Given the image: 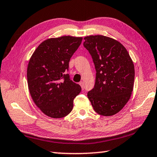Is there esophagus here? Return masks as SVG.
Returning a JSON list of instances; mask_svg holds the SVG:
<instances>
[{"label":"esophagus","instance_id":"obj_1","mask_svg":"<svg viewBox=\"0 0 157 157\" xmlns=\"http://www.w3.org/2000/svg\"><path fill=\"white\" fill-rule=\"evenodd\" d=\"M79 85H80V86H81V87H82V89H84V82H82V81H81L80 82H79Z\"/></svg>","mask_w":157,"mask_h":157}]
</instances>
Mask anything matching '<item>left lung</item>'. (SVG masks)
Returning a JSON list of instances; mask_svg holds the SVG:
<instances>
[{
    "instance_id": "8db88e82",
    "label": "left lung",
    "mask_w": 157,
    "mask_h": 157,
    "mask_svg": "<svg viewBox=\"0 0 157 157\" xmlns=\"http://www.w3.org/2000/svg\"><path fill=\"white\" fill-rule=\"evenodd\" d=\"M96 70L94 88L87 94L95 112L104 116L118 113L132 95L134 65L127 49L120 42L103 35L85 36Z\"/></svg>"
}]
</instances>
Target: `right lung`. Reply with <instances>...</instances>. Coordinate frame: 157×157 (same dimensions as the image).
Masks as SVG:
<instances>
[{
  "label": "right lung",
  "mask_w": 157,
  "mask_h": 157,
  "mask_svg": "<svg viewBox=\"0 0 157 157\" xmlns=\"http://www.w3.org/2000/svg\"><path fill=\"white\" fill-rule=\"evenodd\" d=\"M82 37L62 36L44 41L34 50L27 68L32 99L45 115L53 118L71 112L73 100L81 91L65 71Z\"/></svg>",
  "instance_id": "1"
}]
</instances>
